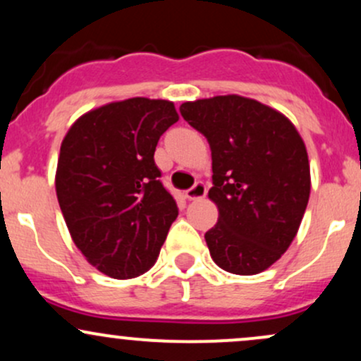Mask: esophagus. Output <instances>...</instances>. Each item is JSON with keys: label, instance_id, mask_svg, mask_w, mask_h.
Here are the masks:
<instances>
[{"label": "esophagus", "instance_id": "1", "mask_svg": "<svg viewBox=\"0 0 361 361\" xmlns=\"http://www.w3.org/2000/svg\"><path fill=\"white\" fill-rule=\"evenodd\" d=\"M207 195V186L202 183H195V186H192L190 190H186L185 197L188 198V200H200V198H204Z\"/></svg>", "mask_w": 361, "mask_h": 361}]
</instances>
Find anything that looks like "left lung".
Returning a JSON list of instances; mask_svg holds the SVG:
<instances>
[{
  "label": "left lung",
  "instance_id": "left-lung-1",
  "mask_svg": "<svg viewBox=\"0 0 361 361\" xmlns=\"http://www.w3.org/2000/svg\"><path fill=\"white\" fill-rule=\"evenodd\" d=\"M181 115L209 140V198L219 221L205 233L217 267L256 275L281 258L310 195L307 149L279 110L239 94L185 102Z\"/></svg>",
  "mask_w": 361,
  "mask_h": 361
}]
</instances>
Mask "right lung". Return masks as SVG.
Instances as JSON below:
<instances>
[{
  "label": "right lung",
  "instance_id": "obj_1",
  "mask_svg": "<svg viewBox=\"0 0 361 361\" xmlns=\"http://www.w3.org/2000/svg\"><path fill=\"white\" fill-rule=\"evenodd\" d=\"M175 103L128 98L86 111L62 139L56 193L76 247L98 271L134 279L154 267L178 217L154 163Z\"/></svg>",
  "mask_w": 361,
  "mask_h": 361
}]
</instances>
